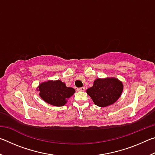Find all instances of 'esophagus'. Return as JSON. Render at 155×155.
<instances>
[{
    "instance_id": "34e87169",
    "label": "esophagus",
    "mask_w": 155,
    "mask_h": 155,
    "mask_svg": "<svg viewBox=\"0 0 155 155\" xmlns=\"http://www.w3.org/2000/svg\"><path fill=\"white\" fill-rule=\"evenodd\" d=\"M85 88L84 87H79V88H77V90L78 91H85Z\"/></svg>"
}]
</instances>
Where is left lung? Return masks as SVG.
<instances>
[{
	"mask_svg": "<svg viewBox=\"0 0 155 155\" xmlns=\"http://www.w3.org/2000/svg\"><path fill=\"white\" fill-rule=\"evenodd\" d=\"M124 85L122 81L115 77L96 78L91 87L86 92L96 105L105 107L115 103L122 95Z\"/></svg>",
	"mask_w": 155,
	"mask_h": 155,
	"instance_id": "1",
	"label": "left lung"
}]
</instances>
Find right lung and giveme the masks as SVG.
Returning a JSON list of instances; mask_svg holds the SVG:
<instances>
[{
  "label": "right lung",
  "instance_id": "obj_1",
  "mask_svg": "<svg viewBox=\"0 0 155 155\" xmlns=\"http://www.w3.org/2000/svg\"><path fill=\"white\" fill-rule=\"evenodd\" d=\"M37 91L40 92L39 95L44 101L55 107L65 105L68 100L75 93L74 88L67 87L60 80H48L41 83Z\"/></svg>",
  "mask_w": 155,
  "mask_h": 155
}]
</instances>
